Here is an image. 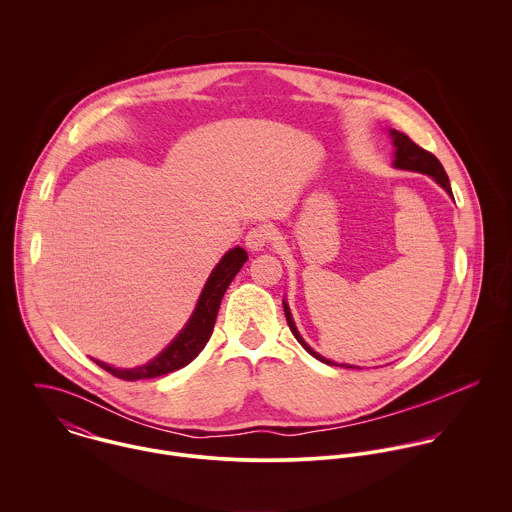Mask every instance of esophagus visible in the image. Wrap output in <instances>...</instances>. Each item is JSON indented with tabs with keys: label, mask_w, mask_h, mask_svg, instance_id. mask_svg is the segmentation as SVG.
Masks as SVG:
<instances>
[{
	"label": "esophagus",
	"mask_w": 512,
	"mask_h": 512,
	"mask_svg": "<svg viewBox=\"0 0 512 512\" xmlns=\"http://www.w3.org/2000/svg\"><path fill=\"white\" fill-rule=\"evenodd\" d=\"M270 238H272L270 226H266V224H256V226H252V228L248 230V234H246L244 240H246V246H248L250 250L258 252V250H264V248L268 246Z\"/></svg>",
	"instance_id": "obj_1"
}]
</instances>
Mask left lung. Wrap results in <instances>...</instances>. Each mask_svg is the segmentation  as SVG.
<instances>
[{
    "label": "left lung",
    "instance_id": "1",
    "mask_svg": "<svg viewBox=\"0 0 512 512\" xmlns=\"http://www.w3.org/2000/svg\"><path fill=\"white\" fill-rule=\"evenodd\" d=\"M388 134H390V138H392V146L396 149V151H394V161H392V165H394L396 169L418 171V173L430 175V177L438 183L439 187L445 189V193H447L449 197H453L451 185H449V177H447V173L443 171V167H441V163H439V159L434 153H430V151L416 146L406 134H402V132H398V130H390ZM284 313H286V319H288V325H290V329H292L293 337L297 339V343H299L311 357H315L317 361H321V363H325V365H337V363H333V361L321 357L317 351H313V349L303 341V337L299 335V331H297V327H295V323H293L292 311H290V305H288L286 299H284ZM341 366L353 368V365Z\"/></svg>",
    "mask_w": 512,
    "mask_h": 512
}]
</instances>
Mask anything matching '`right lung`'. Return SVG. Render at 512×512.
Returning <instances> with one entry per match:
<instances>
[{
  "label": "right lung",
  "instance_id": "obj_1",
  "mask_svg": "<svg viewBox=\"0 0 512 512\" xmlns=\"http://www.w3.org/2000/svg\"><path fill=\"white\" fill-rule=\"evenodd\" d=\"M248 260V254L244 248L234 246L230 248L219 264L213 268L211 276L205 282V288L197 299V305L185 323V327L179 331V335L146 365L134 366V368H118V366L106 365L102 361L92 359L96 365L110 374L122 378V380H144V378H157L163 374H169L173 370H179L189 365L209 343L213 335V327L219 315L222 295L228 290L234 276L240 272L244 262Z\"/></svg>",
  "mask_w": 512,
  "mask_h": 512
}]
</instances>
